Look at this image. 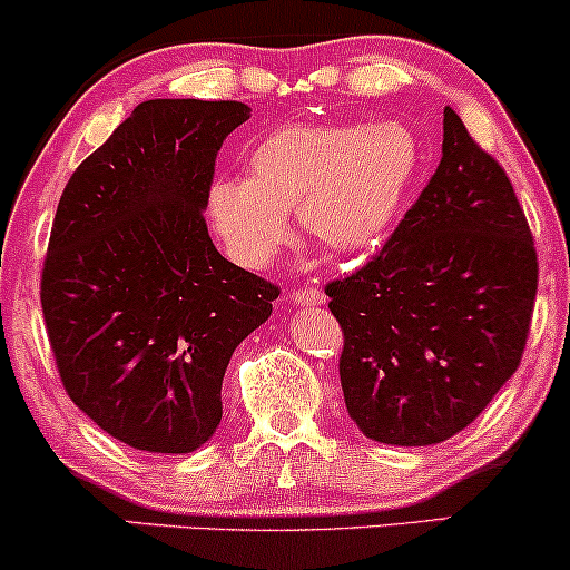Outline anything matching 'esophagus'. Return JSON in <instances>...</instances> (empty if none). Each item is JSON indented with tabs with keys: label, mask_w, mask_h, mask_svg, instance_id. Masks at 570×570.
Instances as JSON below:
<instances>
[{
	"label": "esophagus",
	"mask_w": 570,
	"mask_h": 570,
	"mask_svg": "<svg viewBox=\"0 0 570 570\" xmlns=\"http://www.w3.org/2000/svg\"><path fill=\"white\" fill-rule=\"evenodd\" d=\"M289 299L294 305H303V307H315V305H324L326 303V294L313 289V286H299L289 294Z\"/></svg>",
	"instance_id": "esophagus-1"
}]
</instances>
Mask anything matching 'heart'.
Listing matches in <instances>:
<instances>
[{"label": "heart", "mask_w": 570, "mask_h": 570, "mask_svg": "<svg viewBox=\"0 0 570 570\" xmlns=\"http://www.w3.org/2000/svg\"><path fill=\"white\" fill-rule=\"evenodd\" d=\"M416 167V137L397 121L289 125L257 142L249 177H215L204 204L223 249L244 267L278 255L294 209L321 249L355 255L393 225Z\"/></svg>", "instance_id": "obj_1"}]
</instances>
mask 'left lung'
Listing matches in <instances>:
<instances>
[{
  "label": "left lung",
  "mask_w": 570,
  "mask_h": 570,
  "mask_svg": "<svg viewBox=\"0 0 570 570\" xmlns=\"http://www.w3.org/2000/svg\"><path fill=\"white\" fill-rule=\"evenodd\" d=\"M537 249L510 177L443 111V156L390 242L326 286L345 347L351 420L390 445H433L475 422L523 355Z\"/></svg>",
  "instance_id": "obj_1"
}]
</instances>
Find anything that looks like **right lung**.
Segmentation results:
<instances>
[{"instance_id":"right-lung-1","label":"right lung","mask_w":570,"mask_h":570,"mask_svg":"<svg viewBox=\"0 0 570 570\" xmlns=\"http://www.w3.org/2000/svg\"><path fill=\"white\" fill-rule=\"evenodd\" d=\"M236 100H146L79 164L60 196L42 313L68 397L116 441L190 454L223 420L233 351L278 286L212 244L207 188Z\"/></svg>"}]
</instances>
